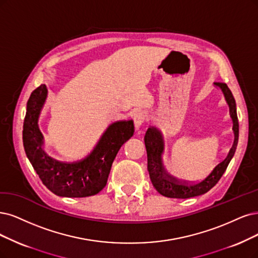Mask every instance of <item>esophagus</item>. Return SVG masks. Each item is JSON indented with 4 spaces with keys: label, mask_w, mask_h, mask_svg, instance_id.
<instances>
[{
    "label": "esophagus",
    "mask_w": 258,
    "mask_h": 258,
    "mask_svg": "<svg viewBox=\"0 0 258 258\" xmlns=\"http://www.w3.org/2000/svg\"><path fill=\"white\" fill-rule=\"evenodd\" d=\"M147 118H148V113L144 110H140L135 114V116H134V123H135L136 130H138L142 125V124H144L147 121Z\"/></svg>",
    "instance_id": "obj_1"
}]
</instances>
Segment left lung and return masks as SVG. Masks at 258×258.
<instances>
[{
  "label": "left lung",
  "mask_w": 258,
  "mask_h": 258,
  "mask_svg": "<svg viewBox=\"0 0 258 258\" xmlns=\"http://www.w3.org/2000/svg\"><path fill=\"white\" fill-rule=\"evenodd\" d=\"M215 85L222 90L224 98L228 104V107H230V114L233 120V131L235 135L234 144L225 159L222 160L220 164H218L212 172L204 179H202L201 182H182V180H178L166 172L163 160H161V154L164 152L163 137H161L160 133L156 128L150 126L145 136V144L148 154V171L152 184H153L154 188L161 196L175 199H188L207 192L221 178L235 154L238 144V137H239V123H238L236 102L232 91L227 87L225 83H215Z\"/></svg>",
  "instance_id": "left-lung-1"
}]
</instances>
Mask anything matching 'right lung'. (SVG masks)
Instances as JSON below:
<instances>
[{"label":"right lung","instance_id":"1","mask_svg":"<svg viewBox=\"0 0 258 258\" xmlns=\"http://www.w3.org/2000/svg\"><path fill=\"white\" fill-rule=\"evenodd\" d=\"M44 84L36 88L26 105L23 146L26 156L43 185L53 194L67 198H85L99 194L106 186L112 161L122 145L134 135V122L117 121L107 127L97 146L85 158L64 163L47 155L38 118L45 102Z\"/></svg>","mask_w":258,"mask_h":258}]
</instances>
